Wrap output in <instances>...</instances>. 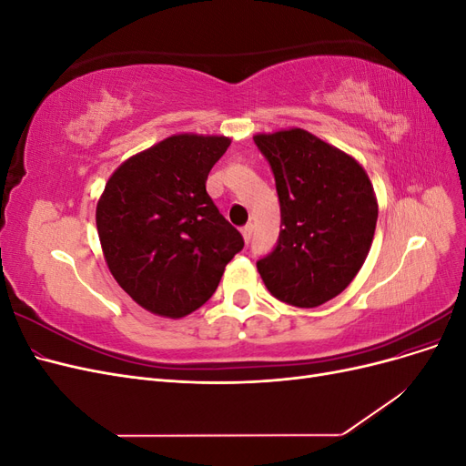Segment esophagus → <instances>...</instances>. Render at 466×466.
I'll use <instances>...</instances> for the list:
<instances>
[{"mask_svg":"<svg viewBox=\"0 0 466 466\" xmlns=\"http://www.w3.org/2000/svg\"><path fill=\"white\" fill-rule=\"evenodd\" d=\"M241 233H243V238H245V243H248L250 241V237H252V225L250 223H247L245 228L241 229Z\"/></svg>","mask_w":466,"mask_h":466,"instance_id":"34e87169","label":"esophagus"}]
</instances>
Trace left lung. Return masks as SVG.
<instances>
[{"mask_svg":"<svg viewBox=\"0 0 466 466\" xmlns=\"http://www.w3.org/2000/svg\"><path fill=\"white\" fill-rule=\"evenodd\" d=\"M272 167L281 225L278 247L257 262L276 299L313 309L340 295L373 243L379 204L365 168L303 128L255 134Z\"/></svg>","mask_w":466,"mask_h":466,"instance_id":"8db88e82","label":"left lung"}]
</instances>
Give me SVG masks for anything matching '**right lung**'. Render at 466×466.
<instances>
[{
    "instance_id": "add662e5",
    "label": "right lung",
    "mask_w": 466,
    "mask_h": 466,
    "mask_svg": "<svg viewBox=\"0 0 466 466\" xmlns=\"http://www.w3.org/2000/svg\"><path fill=\"white\" fill-rule=\"evenodd\" d=\"M228 136L175 134L126 159L96 202L110 274L146 311L182 319L218 289L243 237L206 192Z\"/></svg>"
}]
</instances>
